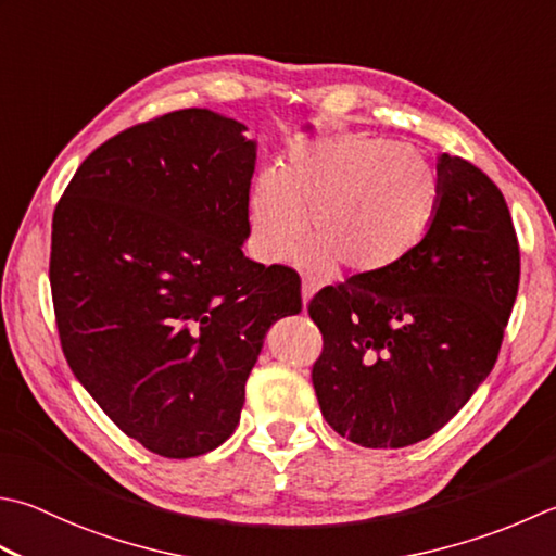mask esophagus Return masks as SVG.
<instances>
[{"mask_svg": "<svg viewBox=\"0 0 556 556\" xmlns=\"http://www.w3.org/2000/svg\"><path fill=\"white\" fill-rule=\"evenodd\" d=\"M313 293H315V287L311 285V281H303V285H301V301H303V306H308V301L313 299Z\"/></svg>", "mask_w": 556, "mask_h": 556, "instance_id": "esophagus-1", "label": "esophagus"}]
</instances>
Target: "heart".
<instances>
[{"label":"heart","instance_id":"b5f03b06","mask_svg":"<svg viewBox=\"0 0 556 556\" xmlns=\"http://www.w3.org/2000/svg\"><path fill=\"white\" fill-rule=\"evenodd\" d=\"M439 194V173L417 149L393 139L325 141L257 178L250 243L263 263H279L308 219L303 263L328 269L337 260L352 275H380L429 231Z\"/></svg>","mask_w":556,"mask_h":556}]
</instances>
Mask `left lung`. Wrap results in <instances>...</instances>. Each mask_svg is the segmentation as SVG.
I'll list each match as a JSON object with an SVG mask.
<instances>
[{"instance_id": "8db88e82", "label": "left lung", "mask_w": 556, "mask_h": 556, "mask_svg": "<svg viewBox=\"0 0 556 556\" xmlns=\"http://www.w3.org/2000/svg\"><path fill=\"white\" fill-rule=\"evenodd\" d=\"M437 168L439 206L417 248L308 303L320 412L364 448H405L458 415L492 374L516 303L520 250L502 190L460 156Z\"/></svg>"}]
</instances>
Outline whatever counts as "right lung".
Returning a JSON list of instances; mask_svg holds the SVG:
<instances>
[{
	"instance_id": "obj_1",
	"label": "right lung",
	"mask_w": 556,
	"mask_h": 556,
	"mask_svg": "<svg viewBox=\"0 0 556 556\" xmlns=\"http://www.w3.org/2000/svg\"><path fill=\"white\" fill-rule=\"evenodd\" d=\"M245 125L185 108L86 159L52 216L50 287L67 364L119 431L163 458L222 445L301 279L243 255Z\"/></svg>"
}]
</instances>
